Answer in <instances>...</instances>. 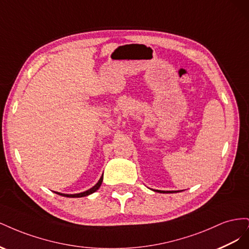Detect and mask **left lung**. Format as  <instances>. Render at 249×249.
Returning a JSON list of instances; mask_svg holds the SVG:
<instances>
[{
  "label": "left lung",
  "instance_id": "8db88e82",
  "mask_svg": "<svg viewBox=\"0 0 249 249\" xmlns=\"http://www.w3.org/2000/svg\"><path fill=\"white\" fill-rule=\"evenodd\" d=\"M157 191H158V192H167V193L170 192V191H159V190H157Z\"/></svg>",
  "mask_w": 249,
  "mask_h": 249
}]
</instances>
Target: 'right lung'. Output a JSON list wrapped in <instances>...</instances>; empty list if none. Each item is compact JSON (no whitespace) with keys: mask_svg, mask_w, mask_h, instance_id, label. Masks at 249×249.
Returning a JSON list of instances; mask_svg holds the SVG:
<instances>
[{"mask_svg":"<svg viewBox=\"0 0 249 249\" xmlns=\"http://www.w3.org/2000/svg\"><path fill=\"white\" fill-rule=\"evenodd\" d=\"M102 182H103V176L101 177L100 180H99V182H97V184H96L95 186H93V187L91 188V189H89V190H87V191H85V192L78 193V194H62V193H58V192H56V193H57V194H60V195H62V196H65V197H83V196H87V195L91 194V193L95 192L97 189H99V188H100L101 185H102Z\"/></svg>","mask_w":249,"mask_h":249,"instance_id":"obj_1","label":"right lung"}]
</instances>
